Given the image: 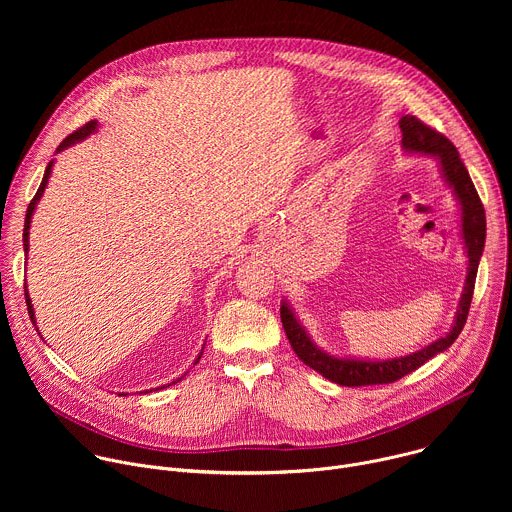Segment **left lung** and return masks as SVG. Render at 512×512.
<instances>
[{
  "instance_id": "obj_1",
  "label": "left lung",
  "mask_w": 512,
  "mask_h": 512,
  "mask_svg": "<svg viewBox=\"0 0 512 512\" xmlns=\"http://www.w3.org/2000/svg\"><path fill=\"white\" fill-rule=\"evenodd\" d=\"M399 127L403 131L401 137V148L409 156H425L433 158L440 166V174L448 188L452 190L458 208H460V235L464 243V253L468 259L466 267V283L462 289V296L458 302V310L454 316L452 328L440 336L437 340L429 342L427 346L405 354L397 358H360V356H336L330 354L328 350L320 348L300 318L296 316L294 308L289 306L287 300H281V322L283 330L289 338L291 348L304 360L310 369L318 371L322 377L342 385V387H364V385H385L393 383L415 369H419L421 364H425L429 358L435 354H440L448 350L454 340L460 336L472 294H474V283H476V273H478V263L484 251L486 243V214L484 206L478 198V192L470 180V174L466 166L460 160L458 150L454 148V143L444 137L442 133H437L435 129L427 127L413 115H403L399 119Z\"/></svg>"
}]
</instances>
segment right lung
I'll use <instances>...</instances> for the list:
<instances>
[{"label": "right lung", "mask_w": 512, "mask_h": 512, "mask_svg": "<svg viewBox=\"0 0 512 512\" xmlns=\"http://www.w3.org/2000/svg\"><path fill=\"white\" fill-rule=\"evenodd\" d=\"M97 129H99V121H89L87 125H83L81 129H77L75 133H70L60 145H58V150H56V154H60V152H64V150H68L70 145H75V143H79V141H85L87 137H91L93 133H97ZM52 168H54V160L52 162H48V166H46V172H44V178H42V182H40V188H38V192H36V196L32 198V202H30V206H28V210H26V223H24V253L28 255V251H30V223H32V216H34V210H36V206H38V202H40V198H42V194H44V190H46V186H48V180H50V174H52ZM26 287V304H28V314H30V320H32V324L36 326V314H34V306H32V300H30V294H28V285H24ZM38 330V328H36ZM40 334V332H38ZM206 344V342H204ZM202 350H204V346H202ZM202 350L198 352V356H196V360H194V364L200 360V356H202ZM188 373V371H186ZM186 373L180 377V379H176V381H172V385L174 383H178V381H182L184 377H186ZM170 387V385H168ZM162 387H158L156 391H160ZM154 389H150V391H145V393H152ZM119 395H127V393H119Z\"/></svg>", "instance_id": "add662e5"}]
</instances>
